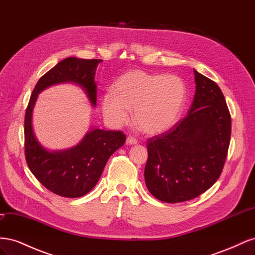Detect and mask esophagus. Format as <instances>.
Masks as SVG:
<instances>
[{"instance_id":"obj_1","label":"esophagus","mask_w":255,"mask_h":255,"mask_svg":"<svg viewBox=\"0 0 255 255\" xmlns=\"http://www.w3.org/2000/svg\"><path fill=\"white\" fill-rule=\"evenodd\" d=\"M126 143H127V144H136V143H137V139H136V138L132 137V136H128V137L127 138Z\"/></svg>"}]
</instances>
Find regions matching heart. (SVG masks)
Here are the masks:
<instances>
[{
    "mask_svg": "<svg viewBox=\"0 0 255 255\" xmlns=\"http://www.w3.org/2000/svg\"><path fill=\"white\" fill-rule=\"evenodd\" d=\"M186 98V86L177 75L133 70L121 75L101 98L105 119L113 127L134 121L143 133L156 135L170 128L179 118Z\"/></svg>",
    "mask_w": 255,
    "mask_h": 255,
    "instance_id": "heart-1",
    "label": "heart"
}]
</instances>
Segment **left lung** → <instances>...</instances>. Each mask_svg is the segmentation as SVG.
I'll return each instance as SVG.
<instances>
[{"label": "left lung", "instance_id": "8db88e82", "mask_svg": "<svg viewBox=\"0 0 255 255\" xmlns=\"http://www.w3.org/2000/svg\"><path fill=\"white\" fill-rule=\"evenodd\" d=\"M195 72L196 94L188 115L146 142L144 181L163 202L188 201L212 187L226 163L231 115L214 81Z\"/></svg>", "mask_w": 255, "mask_h": 255}]
</instances>
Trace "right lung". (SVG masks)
Masks as SVG:
<instances>
[{
    "label": "right lung",
    "mask_w": 255,
    "mask_h": 255,
    "mask_svg": "<svg viewBox=\"0 0 255 255\" xmlns=\"http://www.w3.org/2000/svg\"><path fill=\"white\" fill-rule=\"evenodd\" d=\"M101 59L68 57L53 67L36 84L24 119L25 158L29 170L43 186L58 196L79 198L94 188L112 154L125 144L121 130L91 128L70 149L49 151L36 139L32 117L38 94L52 85L74 83L84 89L92 106L97 105L95 75Z\"/></svg>",
    "instance_id": "obj_1"
}]
</instances>
